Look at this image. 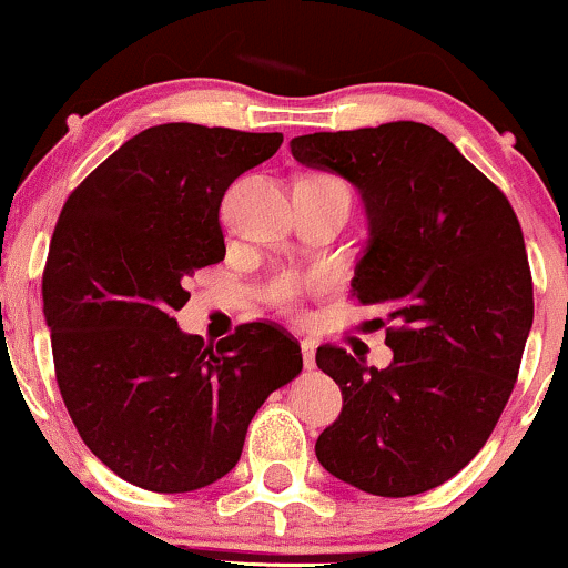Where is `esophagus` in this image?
Masks as SVG:
<instances>
[{
  "instance_id": "obj_1",
  "label": "esophagus",
  "mask_w": 568,
  "mask_h": 568,
  "mask_svg": "<svg viewBox=\"0 0 568 568\" xmlns=\"http://www.w3.org/2000/svg\"><path fill=\"white\" fill-rule=\"evenodd\" d=\"M302 357L306 371L315 368V342H302Z\"/></svg>"
}]
</instances>
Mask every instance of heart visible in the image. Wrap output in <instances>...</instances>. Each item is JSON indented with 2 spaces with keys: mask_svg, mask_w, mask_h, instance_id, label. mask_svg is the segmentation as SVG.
<instances>
[{
  "mask_svg": "<svg viewBox=\"0 0 568 568\" xmlns=\"http://www.w3.org/2000/svg\"><path fill=\"white\" fill-rule=\"evenodd\" d=\"M298 293H302V283H298L296 277L280 275L272 280L270 288H266V298L275 306H280V310H291V306L296 304Z\"/></svg>",
  "mask_w": 568,
  "mask_h": 568,
  "instance_id": "obj_1",
  "label": "heart"
}]
</instances>
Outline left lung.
Segmentation results:
<instances>
[{"instance_id":"left-lung-1","label":"left lung","mask_w":568,"mask_h":568,"mask_svg":"<svg viewBox=\"0 0 568 568\" xmlns=\"http://www.w3.org/2000/svg\"><path fill=\"white\" fill-rule=\"evenodd\" d=\"M306 168L357 186L368 245L352 296L393 323L387 368L317 347L344 406L317 462L376 497H414L454 478L497 427L534 321L529 256L505 194L446 135L422 122L310 133Z\"/></svg>"}]
</instances>
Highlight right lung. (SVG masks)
<instances>
[{
  "instance_id": "1",
  "label": "right lung",
  "mask_w": 568,
  "mask_h": 568,
  "mask_svg": "<svg viewBox=\"0 0 568 568\" xmlns=\"http://www.w3.org/2000/svg\"><path fill=\"white\" fill-rule=\"evenodd\" d=\"M280 143L192 122L146 128L58 216L42 275L58 389L84 446L128 484H216L262 403L302 371V347L275 323L237 325L213 347L173 317L186 280L224 262V192Z\"/></svg>"
}]
</instances>
